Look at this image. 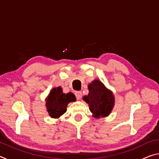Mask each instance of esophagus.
Returning <instances> with one entry per match:
<instances>
[{
    "label": "esophagus",
    "mask_w": 159,
    "mask_h": 159,
    "mask_svg": "<svg viewBox=\"0 0 159 159\" xmlns=\"http://www.w3.org/2000/svg\"><path fill=\"white\" fill-rule=\"evenodd\" d=\"M75 95H76V98L77 99H80L82 97V92L81 91H76V92H75Z\"/></svg>",
    "instance_id": "1"
}]
</instances>
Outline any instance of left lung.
I'll list each match as a JSON object with an SVG mask.
<instances>
[{
	"label": "left lung",
	"mask_w": 159,
	"mask_h": 159,
	"mask_svg": "<svg viewBox=\"0 0 159 159\" xmlns=\"http://www.w3.org/2000/svg\"><path fill=\"white\" fill-rule=\"evenodd\" d=\"M89 94L83 99L89 105L94 117L100 118L108 116L114 104V98L111 91L99 80H95L88 85Z\"/></svg>",
	"instance_id": "obj_1"
}]
</instances>
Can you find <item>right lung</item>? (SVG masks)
Returning a JSON list of instances; mask_svg holds the SVG:
<instances>
[{
  "label": "right lung",
  "instance_id": "1",
  "mask_svg": "<svg viewBox=\"0 0 159 159\" xmlns=\"http://www.w3.org/2000/svg\"><path fill=\"white\" fill-rule=\"evenodd\" d=\"M76 101L73 93H62L61 87L53 88L47 99L46 107L48 114L52 118H58L66 111L67 104Z\"/></svg>",
  "mask_w": 159,
  "mask_h": 159
}]
</instances>
